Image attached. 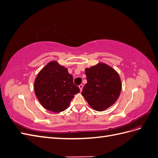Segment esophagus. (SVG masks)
Instances as JSON below:
<instances>
[{
  "label": "esophagus",
  "mask_w": 158,
  "mask_h": 158,
  "mask_svg": "<svg viewBox=\"0 0 158 158\" xmlns=\"http://www.w3.org/2000/svg\"><path fill=\"white\" fill-rule=\"evenodd\" d=\"M83 84H80V85H79V88H80V91H82V89H83Z\"/></svg>",
  "instance_id": "esophagus-1"
}]
</instances>
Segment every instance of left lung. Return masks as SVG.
Returning <instances> with one entry per match:
<instances>
[{
    "label": "left lung",
    "mask_w": 158,
    "mask_h": 158,
    "mask_svg": "<svg viewBox=\"0 0 158 158\" xmlns=\"http://www.w3.org/2000/svg\"><path fill=\"white\" fill-rule=\"evenodd\" d=\"M87 84L82 95L89 106L102 111L111 107L117 100L121 91V81L117 72L104 63L85 69Z\"/></svg>",
    "instance_id": "left-lung-1"
}]
</instances>
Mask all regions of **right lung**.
<instances>
[{"instance_id": "obj_1", "label": "right lung", "mask_w": 158, "mask_h": 158, "mask_svg": "<svg viewBox=\"0 0 158 158\" xmlns=\"http://www.w3.org/2000/svg\"><path fill=\"white\" fill-rule=\"evenodd\" d=\"M36 97L45 109L54 113L69 107L80 89L73 82L68 70L56 61L47 64L38 74L34 82Z\"/></svg>"}]
</instances>
